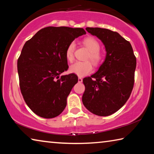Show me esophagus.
Returning <instances> with one entry per match:
<instances>
[{
	"label": "esophagus",
	"mask_w": 154,
	"mask_h": 154,
	"mask_svg": "<svg viewBox=\"0 0 154 154\" xmlns=\"http://www.w3.org/2000/svg\"><path fill=\"white\" fill-rule=\"evenodd\" d=\"M83 82V79L82 77H79L78 78V82L79 83H82Z\"/></svg>",
	"instance_id": "obj_1"
}]
</instances>
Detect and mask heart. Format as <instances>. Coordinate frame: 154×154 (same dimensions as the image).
Masks as SVG:
<instances>
[{
	"label": "heart",
	"instance_id": "b5f03b06",
	"mask_svg": "<svg viewBox=\"0 0 154 154\" xmlns=\"http://www.w3.org/2000/svg\"><path fill=\"white\" fill-rule=\"evenodd\" d=\"M83 43L90 50L86 60H90L94 64L98 65L102 61V54L99 51L100 48V44L96 38L87 37L83 41ZM75 48V42H71L67 47L66 50V58L67 61L71 62L74 60V51ZM92 71V64L90 61L77 62L72 64L69 68V72L79 77H85Z\"/></svg>",
	"mask_w": 154,
	"mask_h": 154
}]
</instances>
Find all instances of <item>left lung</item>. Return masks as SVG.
I'll list each match as a JSON object with an SVG mask.
<instances>
[{"instance_id": "1", "label": "left lung", "mask_w": 154, "mask_h": 154, "mask_svg": "<svg viewBox=\"0 0 154 154\" xmlns=\"http://www.w3.org/2000/svg\"><path fill=\"white\" fill-rule=\"evenodd\" d=\"M101 40L106 51L98 71L83 79L82 102L88 111L99 116L116 113L126 103L134 82L137 60L129 41L106 28H85Z\"/></svg>"}]
</instances>
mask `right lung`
Wrapping results in <instances>:
<instances>
[{
	"mask_svg": "<svg viewBox=\"0 0 154 154\" xmlns=\"http://www.w3.org/2000/svg\"><path fill=\"white\" fill-rule=\"evenodd\" d=\"M80 28L49 26L25 43L17 60L20 88L26 105L37 116L53 118L66 106V98L78 77L60 74L69 68L67 47L85 35Z\"/></svg>",
	"mask_w": 154,
	"mask_h": 154,
	"instance_id": "right-lung-1",
	"label": "right lung"
}]
</instances>
